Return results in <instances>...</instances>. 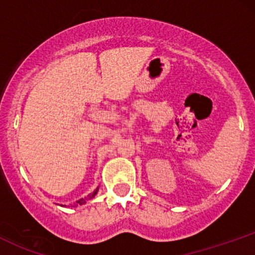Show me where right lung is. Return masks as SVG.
Returning a JSON list of instances; mask_svg holds the SVG:
<instances>
[{
  "mask_svg": "<svg viewBox=\"0 0 255 255\" xmlns=\"http://www.w3.org/2000/svg\"><path fill=\"white\" fill-rule=\"evenodd\" d=\"M97 192H98V188L97 189H96V191L95 192H93V193H91V194L89 195V197H87V198H85V199H80V200H78L77 201V205L79 204V205H83V204H86V201L87 200H90V199H92V198H95V195L96 194H97Z\"/></svg>",
  "mask_w": 255,
  "mask_h": 255,
  "instance_id": "right-lung-1",
  "label": "right lung"
}]
</instances>
